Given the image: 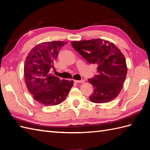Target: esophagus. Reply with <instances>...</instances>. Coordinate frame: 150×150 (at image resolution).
<instances>
[{
    "mask_svg": "<svg viewBox=\"0 0 150 150\" xmlns=\"http://www.w3.org/2000/svg\"><path fill=\"white\" fill-rule=\"evenodd\" d=\"M74 81L76 83H85V80L81 79V80H74Z\"/></svg>",
    "mask_w": 150,
    "mask_h": 150,
    "instance_id": "34e87169",
    "label": "esophagus"
}]
</instances>
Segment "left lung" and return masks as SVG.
<instances>
[{
  "label": "left lung",
  "mask_w": 150,
  "mask_h": 150,
  "mask_svg": "<svg viewBox=\"0 0 150 150\" xmlns=\"http://www.w3.org/2000/svg\"><path fill=\"white\" fill-rule=\"evenodd\" d=\"M74 50L89 64L97 66V75L88 81L93 87L90 100L94 103H106L121 92L127 74L125 57L114 44L95 39L72 41Z\"/></svg>",
  "instance_id": "8db88e82"
}]
</instances>
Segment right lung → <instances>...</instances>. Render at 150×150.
Listing matches in <instances>:
<instances>
[{
    "label": "right lung",
    "mask_w": 150,
    "mask_h": 150,
    "mask_svg": "<svg viewBox=\"0 0 150 150\" xmlns=\"http://www.w3.org/2000/svg\"><path fill=\"white\" fill-rule=\"evenodd\" d=\"M67 43L58 41L39 44L30 50L25 59V83L32 97L42 104H60L74 84L72 80H61L50 73L60 50Z\"/></svg>",
    "instance_id": "right-lung-1"
}]
</instances>
